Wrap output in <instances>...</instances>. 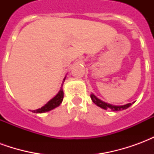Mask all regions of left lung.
I'll return each instance as SVG.
<instances>
[{
    "label": "left lung",
    "instance_id": "left-lung-1",
    "mask_svg": "<svg viewBox=\"0 0 154 154\" xmlns=\"http://www.w3.org/2000/svg\"><path fill=\"white\" fill-rule=\"evenodd\" d=\"M91 98L93 101L94 103L97 105V106L102 108L104 110H111L113 111H119V110H125L128 107H129L132 104L129 103L126 104V105H124V106H114V105H110V104L106 103L105 101H102L101 100H100L99 98H97L93 93L91 94Z\"/></svg>",
    "mask_w": 154,
    "mask_h": 154
}]
</instances>
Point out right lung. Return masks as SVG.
<instances>
[{"label": "right lung", "instance_id": "right-lung-1", "mask_svg": "<svg viewBox=\"0 0 154 154\" xmlns=\"http://www.w3.org/2000/svg\"><path fill=\"white\" fill-rule=\"evenodd\" d=\"M65 79H66V77H64L63 82ZM63 85H62L60 91L53 99H51L47 104H45L44 106H42L39 109L32 110V112H34V113H44V112H48L51 110H54V108L60 106V104L63 101Z\"/></svg>", "mask_w": 154, "mask_h": 154}]
</instances>
